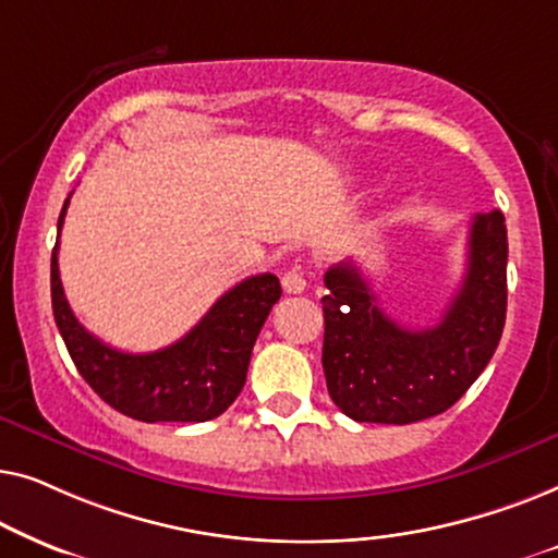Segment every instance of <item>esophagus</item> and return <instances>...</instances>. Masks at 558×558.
<instances>
[{
	"label": "esophagus",
	"mask_w": 558,
	"mask_h": 558,
	"mask_svg": "<svg viewBox=\"0 0 558 558\" xmlns=\"http://www.w3.org/2000/svg\"><path fill=\"white\" fill-rule=\"evenodd\" d=\"M281 287H284V292L289 294H302L304 287H307V279H304V271L300 266H294V269H289L284 277H281Z\"/></svg>",
	"instance_id": "1"
}]
</instances>
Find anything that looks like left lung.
Here are the masks:
<instances>
[{
  "mask_svg": "<svg viewBox=\"0 0 558 558\" xmlns=\"http://www.w3.org/2000/svg\"><path fill=\"white\" fill-rule=\"evenodd\" d=\"M508 233L500 210L470 223L468 269L439 323L409 330L378 307L353 262L325 274L323 368L342 414L414 424L460 401L498 348L508 307Z\"/></svg>",
  "mask_w": 558,
  "mask_h": 558,
  "instance_id": "obj_1",
  "label": "left lung"
}]
</instances>
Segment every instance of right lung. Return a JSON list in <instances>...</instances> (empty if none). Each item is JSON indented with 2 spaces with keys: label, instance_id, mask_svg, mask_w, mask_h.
Instances as JSON below:
<instances>
[{
  "label": "right lung",
  "instance_id": "right-lung-1",
  "mask_svg": "<svg viewBox=\"0 0 558 558\" xmlns=\"http://www.w3.org/2000/svg\"><path fill=\"white\" fill-rule=\"evenodd\" d=\"M71 195L58 218V239ZM52 315L75 368L111 409L136 422H208L223 414L246 384L251 350L281 296L274 274H256L220 296L201 323L155 353H124L106 345L75 319L58 271V241L50 262Z\"/></svg>",
  "mask_w": 558,
  "mask_h": 558
}]
</instances>
